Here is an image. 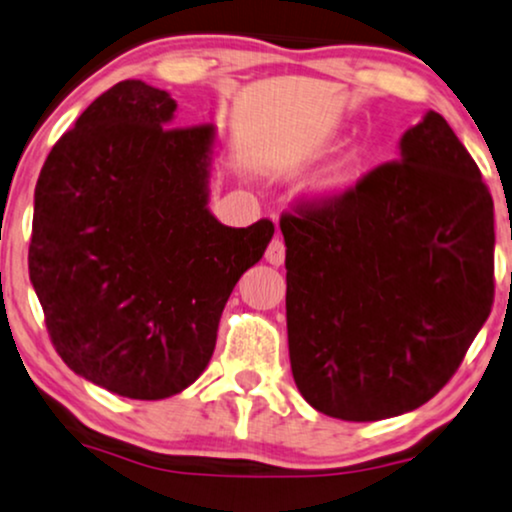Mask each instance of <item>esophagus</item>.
Listing matches in <instances>:
<instances>
[{
    "label": "esophagus",
    "instance_id": "obj_1",
    "mask_svg": "<svg viewBox=\"0 0 512 512\" xmlns=\"http://www.w3.org/2000/svg\"><path fill=\"white\" fill-rule=\"evenodd\" d=\"M285 254H287L285 242H282L280 237L270 239V244L266 249V261L273 263V266H282V263H285Z\"/></svg>",
    "mask_w": 512,
    "mask_h": 512
}]
</instances>
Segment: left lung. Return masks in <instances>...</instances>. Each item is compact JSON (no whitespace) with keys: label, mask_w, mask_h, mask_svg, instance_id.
<instances>
[{"label":"left lung","mask_w":512,"mask_h":512,"mask_svg":"<svg viewBox=\"0 0 512 512\" xmlns=\"http://www.w3.org/2000/svg\"><path fill=\"white\" fill-rule=\"evenodd\" d=\"M292 375L320 413L370 422L456 375L494 306V199L430 111L384 161L280 216Z\"/></svg>","instance_id":"1"}]
</instances>
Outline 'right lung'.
Segmentation results:
<instances>
[{
	"label": "right lung",
	"mask_w": 512,
	"mask_h": 512,
	"mask_svg": "<svg viewBox=\"0 0 512 512\" xmlns=\"http://www.w3.org/2000/svg\"><path fill=\"white\" fill-rule=\"evenodd\" d=\"M175 99L123 80L80 113L35 187L28 268L49 339L118 396L180 394L273 220L227 227L206 208L213 125H170Z\"/></svg>",
	"instance_id": "add662e5"
}]
</instances>
